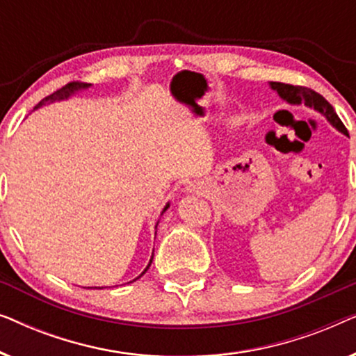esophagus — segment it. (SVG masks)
Masks as SVG:
<instances>
[{"label":"esophagus","mask_w":356,"mask_h":356,"mask_svg":"<svg viewBox=\"0 0 356 356\" xmlns=\"http://www.w3.org/2000/svg\"><path fill=\"white\" fill-rule=\"evenodd\" d=\"M188 189H193V188H191V186H189V188H188Z\"/></svg>","instance_id":"obj_1"}]
</instances>
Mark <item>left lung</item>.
Masks as SVG:
<instances>
[{
	"mask_svg": "<svg viewBox=\"0 0 356 356\" xmlns=\"http://www.w3.org/2000/svg\"><path fill=\"white\" fill-rule=\"evenodd\" d=\"M270 87L274 90H277L282 99L289 102L291 105H306L309 108H313L316 111H319L321 115H324L330 124L334 126L335 129H339L340 133H343L345 136H348V131L345 128L342 121L335 113L334 106L329 104L327 100L324 99L323 95L318 94V92L308 89V87H301V86H291V84H284V82H270Z\"/></svg>",
	"mask_w": 356,
	"mask_h": 356,
	"instance_id": "left-lung-1",
	"label": "left lung"
}]
</instances>
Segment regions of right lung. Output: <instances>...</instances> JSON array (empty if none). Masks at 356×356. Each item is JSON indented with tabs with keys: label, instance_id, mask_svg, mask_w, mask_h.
Wrapping results in <instances>:
<instances>
[{
	"label": "right lung",
	"instance_id": "obj_1",
	"mask_svg": "<svg viewBox=\"0 0 356 356\" xmlns=\"http://www.w3.org/2000/svg\"><path fill=\"white\" fill-rule=\"evenodd\" d=\"M90 87V84H86V82H70V84H66L65 87H61L60 90H56V92H53L51 95H48V97H45V99H43L40 104H38L35 108L33 110H37V108H40L42 105H45V104H51V102H56V100H66V99H70L71 95H74L77 90H84V89H89ZM170 207V204H167V206H165V209H163V212L167 211V209ZM162 212V213H163ZM155 228H157V225H155ZM152 259H154V252H152V257H150V261H149V264H147V267H145L144 269V272L143 274H140L139 277H143L145 272H147V269L150 267V264H152ZM138 277V279H139ZM138 279H134V280H138ZM133 280V282H134Z\"/></svg>",
	"mask_w": 356,
	"mask_h": 356
}]
</instances>
